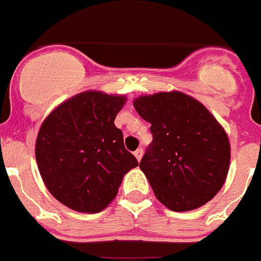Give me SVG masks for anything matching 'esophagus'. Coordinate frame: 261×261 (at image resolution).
Masks as SVG:
<instances>
[{
	"label": "esophagus",
	"instance_id": "esophagus-1",
	"mask_svg": "<svg viewBox=\"0 0 261 261\" xmlns=\"http://www.w3.org/2000/svg\"><path fill=\"white\" fill-rule=\"evenodd\" d=\"M142 154H144V150H142V149H137V150L135 151V156L137 158V161H141Z\"/></svg>",
	"mask_w": 261,
	"mask_h": 261
}]
</instances>
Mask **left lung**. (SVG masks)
I'll return each instance as SVG.
<instances>
[{
    "label": "left lung",
    "mask_w": 261,
    "mask_h": 261,
    "mask_svg": "<svg viewBox=\"0 0 261 261\" xmlns=\"http://www.w3.org/2000/svg\"><path fill=\"white\" fill-rule=\"evenodd\" d=\"M138 115L150 123L153 141L140 168L156 199L174 212L197 209L222 188L230 142L202 103L180 91L138 96Z\"/></svg>",
    "instance_id": "1"
}]
</instances>
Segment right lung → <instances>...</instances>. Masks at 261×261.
<instances>
[{"mask_svg":"<svg viewBox=\"0 0 261 261\" xmlns=\"http://www.w3.org/2000/svg\"><path fill=\"white\" fill-rule=\"evenodd\" d=\"M126 96L85 91L62 102L39 129L35 156L50 195L82 213H98L137 167L114 124Z\"/></svg>","mask_w":261,"mask_h":261,"instance_id":"right-lung-1","label":"right lung"}]
</instances>
